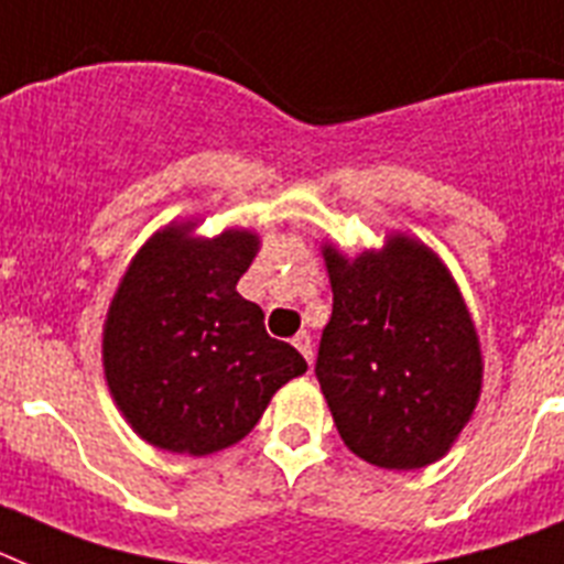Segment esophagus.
Segmentation results:
<instances>
[{"label": "esophagus", "mask_w": 564, "mask_h": 564, "mask_svg": "<svg viewBox=\"0 0 564 564\" xmlns=\"http://www.w3.org/2000/svg\"><path fill=\"white\" fill-rule=\"evenodd\" d=\"M292 344H295L297 352L304 355L306 364H310V367H312V338H310V333H297V335H295V340H292Z\"/></svg>", "instance_id": "esophagus-1"}]
</instances>
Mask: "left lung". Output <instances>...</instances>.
I'll return each mask as SVG.
<instances>
[{
  "label": "left lung",
  "mask_w": 564,
  "mask_h": 564,
  "mask_svg": "<svg viewBox=\"0 0 564 564\" xmlns=\"http://www.w3.org/2000/svg\"><path fill=\"white\" fill-rule=\"evenodd\" d=\"M333 318L315 376L349 451L387 470L433 465L456 442L481 390L479 335L444 263L390 238L347 260L324 249Z\"/></svg>",
  "instance_id": "left-lung-1"
}]
</instances>
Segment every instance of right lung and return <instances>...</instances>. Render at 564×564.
Instances as JSON below:
<instances>
[{
	"instance_id": "add662e5",
	"label": "right lung",
	"mask_w": 564,
	"mask_h": 564,
	"mask_svg": "<svg viewBox=\"0 0 564 564\" xmlns=\"http://www.w3.org/2000/svg\"><path fill=\"white\" fill-rule=\"evenodd\" d=\"M254 252L249 231L200 240L169 226L131 260L108 310L102 364L117 406L154 447H231L306 372L304 355L269 338L263 310L240 297Z\"/></svg>"
}]
</instances>
